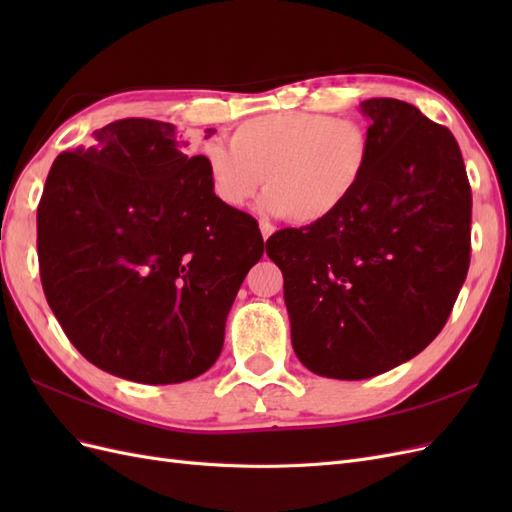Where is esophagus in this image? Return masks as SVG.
<instances>
[{
	"mask_svg": "<svg viewBox=\"0 0 512 512\" xmlns=\"http://www.w3.org/2000/svg\"><path fill=\"white\" fill-rule=\"evenodd\" d=\"M260 232H262V239H269L273 232H275V226L273 224H269V222H260Z\"/></svg>",
	"mask_w": 512,
	"mask_h": 512,
	"instance_id": "obj_1",
	"label": "esophagus"
}]
</instances>
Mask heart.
<instances>
[{
	"instance_id": "b5f03b06",
	"label": "heart",
	"mask_w": 512,
	"mask_h": 512,
	"mask_svg": "<svg viewBox=\"0 0 512 512\" xmlns=\"http://www.w3.org/2000/svg\"><path fill=\"white\" fill-rule=\"evenodd\" d=\"M213 194L241 209L267 185L262 209L299 224H322L359 192L371 164L369 132L354 119L282 111L243 121L230 147L203 149Z\"/></svg>"
}]
</instances>
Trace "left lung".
Listing matches in <instances>:
<instances>
[{"label":"left lung","instance_id":"1","mask_svg":"<svg viewBox=\"0 0 512 512\" xmlns=\"http://www.w3.org/2000/svg\"><path fill=\"white\" fill-rule=\"evenodd\" d=\"M371 164L335 218L267 239L290 337L318 376L365 380L442 331L470 267L472 190L451 130L395 98L361 102Z\"/></svg>","mask_w":512,"mask_h":512}]
</instances>
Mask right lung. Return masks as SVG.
Masks as SVG:
<instances>
[{
	"mask_svg": "<svg viewBox=\"0 0 512 512\" xmlns=\"http://www.w3.org/2000/svg\"><path fill=\"white\" fill-rule=\"evenodd\" d=\"M94 136L59 153L44 183V297L108 374L192 380L218 361L232 301L265 252L258 222L213 194L205 158L173 123L119 119Z\"/></svg>",
	"mask_w": 512,
	"mask_h": 512,
	"instance_id": "1",
	"label": "right lung"
}]
</instances>
